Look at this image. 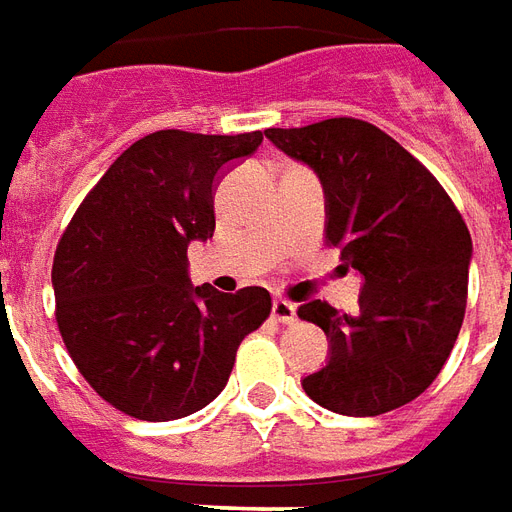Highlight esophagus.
Returning <instances> with one entry per match:
<instances>
[{
	"label": "esophagus",
	"mask_w": 512,
	"mask_h": 512,
	"mask_svg": "<svg viewBox=\"0 0 512 512\" xmlns=\"http://www.w3.org/2000/svg\"><path fill=\"white\" fill-rule=\"evenodd\" d=\"M272 319H275V322H281V324L297 322V308H294L289 300H283V297H275V300H272Z\"/></svg>",
	"instance_id": "1"
}]
</instances>
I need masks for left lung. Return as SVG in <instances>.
Returning <instances> with one entry per match:
<instances>
[{
    "mask_svg": "<svg viewBox=\"0 0 512 512\" xmlns=\"http://www.w3.org/2000/svg\"><path fill=\"white\" fill-rule=\"evenodd\" d=\"M324 190L327 242L360 272V311L322 300L297 313L330 341L327 365L302 379L324 409L374 417L409 404L453 352L466 308L472 237L423 163L371 122L335 117L264 130Z\"/></svg>",
    "mask_w": 512,
    "mask_h": 512,
    "instance_id": "8db88e82",
    "label": "left lung"
}]
</instances>
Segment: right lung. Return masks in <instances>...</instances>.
Segmentation results:
<instances>
[{
	"instance_id": "add662e5",
	"label": "right lung",
	"mask_w": 512,
	"mask_h": 512,
	"mask_svg": "<svg viewBox=\"0 0 512 512\" xmlns=\"http://www.w3.org/2000/svg\"><path fill=\"white\" fill-rule=\"evenodd\" d=\"M261 133L158 130L138 138L81 201L54 256L57 324L92 390L119 412L166 423L229 382L237 346L270 316L267 289L193 286L188 245L215 231V188Z\"/></svg>"
}]
</instances>
